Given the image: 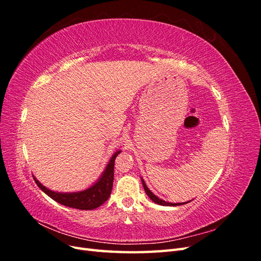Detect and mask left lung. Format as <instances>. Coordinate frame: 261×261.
I'll list each match as a JSON object with an SVG mask.
<instances>
[{"instance_id":"obj_1","label":"left lung","mask_w":261,"mask_h":261,"mask_svg":"<svg viewBox=\"0 0 261 261\" xmlns=\"http://www.w3.org/2000/svg\"><path fill=\"white\" fill-rule=\"evenodd\" d=\"M141 178V183H143V186H144V189H145V192H146V194L148 195V197L150 199H151L154 203H158V204H160V206H180V204H184V203H187V202H189V201H192V200H189V201H186V202H176V203H173V202H168V201H165V200H163V199H161V198H159V197L158 196H155L151 191H150V189L147 187V185H146V183H145V180L143 179V177H140Z\"/></svg>"}]
</instances>
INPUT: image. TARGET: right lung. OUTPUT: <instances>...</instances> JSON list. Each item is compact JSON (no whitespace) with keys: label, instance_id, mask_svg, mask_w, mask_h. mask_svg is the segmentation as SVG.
Instances as JSON below:
<instances>
[{"label":"right lung","instance_id":"right-lung-1","mask_svg":"<svg viewBox=\"0 0 261 261\" xmlns=\"http://www.w3.org/2000/svg\"><path fill=\"white\" fill-rule=\"evenodd\" d=\"M121 152L122 150H117L116 152H114L100 177L91 186L81 192H54L42 185L36 178V176H33L36 184L44 194L48 195L53 200L63 204V206L80 210H93L100 207L102 203H105L109 199L110 195H111L114 179V161L115 158Z\"/></svg>","mask_w":261,"mask_h":261}]
</instances>
